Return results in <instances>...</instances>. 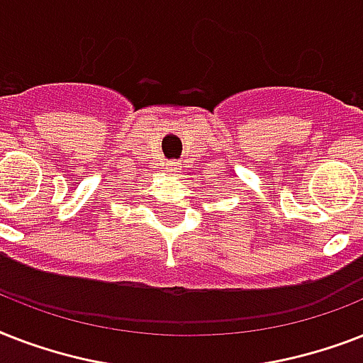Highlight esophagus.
<instances>
[{
  "instance_id": "esophagus-1",
  "label": "esophagus",
  "mask_w": 363,
  "mask_h": 363,
  "mask_svg": "<svg viewBox=\"0 0 363 363\" xmlns=\"http://www.w3.org/2000/svg\"><path fill=\"white\" fill-rule=\"evenodd\" d=\"M177 167H179V164H177V162H171L169 169H177Z\"/></svg>"
}]
</instances>
